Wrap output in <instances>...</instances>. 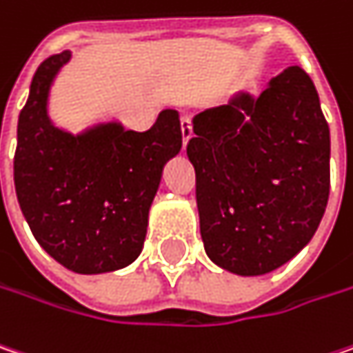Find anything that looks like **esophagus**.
Instances as JSON below:
<instances>
[{
    "mask_svg": "<svg viewBox=\"0 0 353 353\" xmlns=\"http://www.w3.org/2000/svg\"><path fill=\"white\" fill-rule=\"evenodd\" d=\"M194 135V125H192V117L190 115H183L181 117V137H183V148L188 145L190 137Z\"/></svg>",
    "mask_w": 353,
    "mask_h": 353,
    "instance_id": "1",
    "label": "esophagus"
}]
</instances>
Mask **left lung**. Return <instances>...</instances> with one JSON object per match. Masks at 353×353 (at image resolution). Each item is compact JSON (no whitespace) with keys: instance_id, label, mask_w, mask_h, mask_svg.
Segmentation results:
<instances>
[{"instance_id":"left-lung-1","label":"left lung","mask_w":353,"mask_h":353,"mask_svg":"<svg viewBox=\"0 0 353 353\" xmlns=\"http://www.w3.org/2000/svg\"><path fill=\"white\" fill-rule=\"evenodd\" d=\"M188 157L196 170L205 254L238 276H261L314 238L330 196V128L310 75L292 65L258 95L194 117Z\"/></svg>"}]
</instances>
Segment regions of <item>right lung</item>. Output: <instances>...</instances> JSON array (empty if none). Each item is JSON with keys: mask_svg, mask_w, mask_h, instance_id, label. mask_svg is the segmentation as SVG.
<instances>
[{"mask_svg": "<svg viewBox=\"0 0 353 353\" xmlns=\"http://www.w3.org/2000/svg\"><path fill=\"white\" fill-rule=\"evenodd\" d=\"M72 52L48 57L33 75L17 121L13 181L39 245L77 274L130 265L143 248L163 165L181 150L176 110L148 132L99 123L73 135L53 125L50 90Z\"/></svg>", "mask_w": 353, "mask_h": 353, "instance_id": "add662e5", "label": "right lung"}]
</instances>
